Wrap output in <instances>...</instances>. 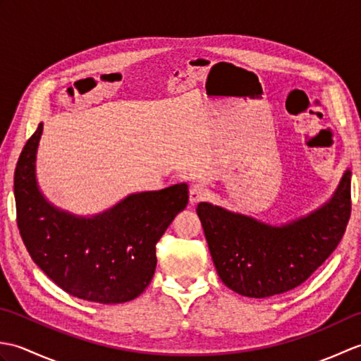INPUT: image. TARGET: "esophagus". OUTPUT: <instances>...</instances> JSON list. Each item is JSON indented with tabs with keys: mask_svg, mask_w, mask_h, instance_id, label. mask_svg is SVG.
Listing matches in <instances>:
<instances>
[{
	"mask_svg": "<svg viewBox=\"0 0 361 361\" xmlns=\"http://www.w3.org/2000/svg\"><path fill=\"white\" fill-rule=\"evenodd\" d=\"M206 195V189L200 183H197V185H192L189 189V202L190 204H195L198 202H202Z\"/></svg>",
	"mask_w": 361,
	"mask_h": 361,
	"instance_id": "34e87169",
	"label": "esophagus"
}]
</instances>
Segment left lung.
<instances>
[{
	"label": "left lung",
	"mask_w": 361,
	"mask_h": 361,
	"mask_svg": "<svg viewBox=\"0 0 361 361\" xmlns=\"http://www.w3.org/2000/svg\"><path fill=\"white\" fill-rule=\"evenodd\" d=\"M350 176L348 167L326 203L282 225L198 203L197 214L221 282L242 296L268 298L309 279L346 231Z\"/></svg>",
	"instance_id": "left-lung-1"
}]
</instances>
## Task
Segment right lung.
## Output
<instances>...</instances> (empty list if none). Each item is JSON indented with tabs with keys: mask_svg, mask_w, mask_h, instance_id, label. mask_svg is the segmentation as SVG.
Returning <instances> with one entry per match:
<instances>
[{
	"mask_svg": "<svg viewBox=\"0 0 361 361\" xmlns=\"http://www.w3.org/2000/svg\"><path fill=\"white\" fill-rule=\"evenodd\" d=\"M38 124L15 169L17 224L30 257L75 298L99 304L132 301L147 288L157 268L155 245L186 208V183L130 194L94 216L52 204L37 181Z\"/></svg>",
	"mask_w": 361,
	"mask_h": 361,
	"instance_id": "add662e5",
	"label": "right lung"
}]
</instances>
